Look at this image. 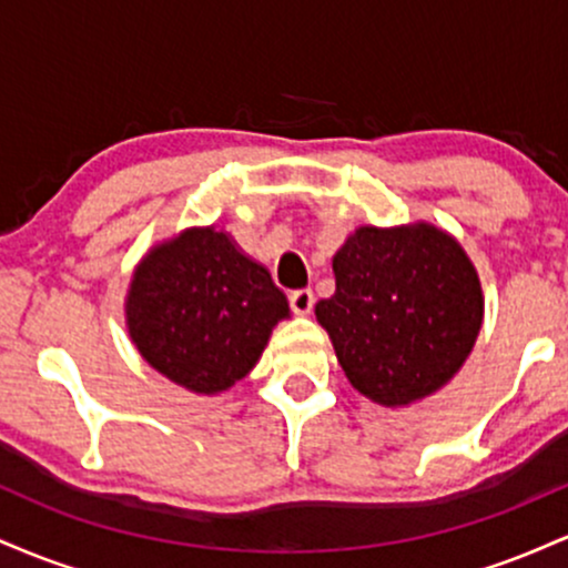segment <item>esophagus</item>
I'll return each instance as SVG.
<instances>
[{
	"label": "esophagus",
	"instance_id": "obj_1",
	"mask_svg": "<svg viewBox=\"0 0 568 568\" xmlns=\"http://www.w3.org/2000/svg\"><path fill=\"white\" fill-rule=\"evenodd\" d=\"M312 306H315V293L310 288H298L291 293V310L296 312V315H310Z\"/></svg>",
	"mask_w": 568,
	"mask_h": 568
}]
</instances>
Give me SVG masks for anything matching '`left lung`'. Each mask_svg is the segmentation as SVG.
<instances>
[{
    "label": "left lung",
    "instance_id": "obj_1",
    "mask_svg": "<svg viewBox=\"0 0 568 568\" xmlns=\"http://www.w3.org/2000/svg\"><path fill=\"white\" fill-rule=\"evenodd\" d=\"M336 293L315 306L357 393L406 406L440 389L484 321L475 266L429 224L361 226L334 256Z\"/></svg>",
    "mask_w": 568,
    "mask_h": 568
}]
</instances>
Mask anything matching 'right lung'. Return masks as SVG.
I'll list each match as a JSON object with an SVG mask.
<instances>
[{"label":"right lung","mask_w":568,"mask_h":568,"mask_svg":"<svg viewBox=\"0 0 568 568\" xmlns=\"http://www.w3.org/2000/svg\"><path fill=\"white\" fill-rule=\"evenodd\" d=\"M128 328L143 361L168 379L213 395L256 366L288 298L230 234L189 230L135 270Z\"/></svg>","instance_id":"1"}]
</instances>
